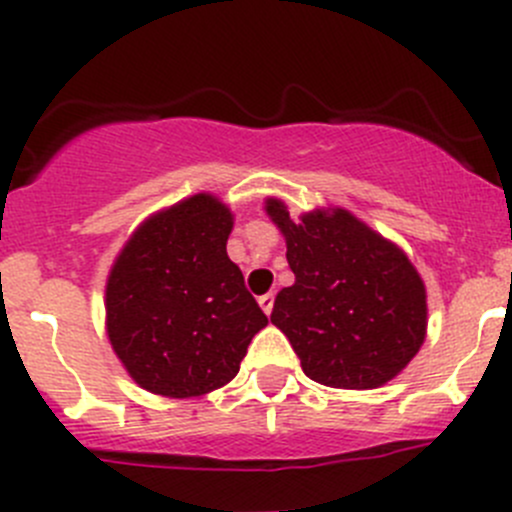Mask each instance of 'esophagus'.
<instances>
[{
	"label": "esophagus",
	"mask_w": 512,
	"mask_h": 512,
	"mask_svg": "<svg viewBox=\"0 0 512 512\" xmlns=\"http://www.w3.org/2000/svg\"><path fill=\"white\" fill-rule=\"evenodd\" d=\"M260 307H262V312H265V314H272V307H275V294H272V292L262 294Z\"/></svg>",
	"instance_id": "34e87169"
}]
</instances>
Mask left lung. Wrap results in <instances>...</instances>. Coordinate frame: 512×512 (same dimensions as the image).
<instances>
[{
    "mask_svg": "<svg viewBox=\"0 0 512 512\" xmlns=\"http://www.w3.org/2000/svg\"><path fill=\"white\" fill-rule=\"evenodd\" d=\"M265 210L287 242L294 285L277 292L282 329L312 381L379 389L426 339V287L406 252L349 210H312L294 223L282 200Z\"/></svg>",
    "mask_w": 512,
    "mask_h": 512,
    "instance_id": "left-lung-1",
    "label": "left lung"
}]
</instances>
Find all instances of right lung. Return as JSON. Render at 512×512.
Wrapping results in <instances>:
<instances>
[{"instance_id": "1", "label": "right lung", "mask_w": 512, "mask_h": 512, "mask_svg": "<svg viewBox=\"0 0 512 512\" xmlns=\"http://www.w3.org/2000/svg\"><path fill=\"white\" fill-rule=\"evenodd\" d=\"M232 213L198 193L128 237L106 282V332L141 389L190 399L240 371L267 317L227 257Z\"/></svg>"}]
</instances>
